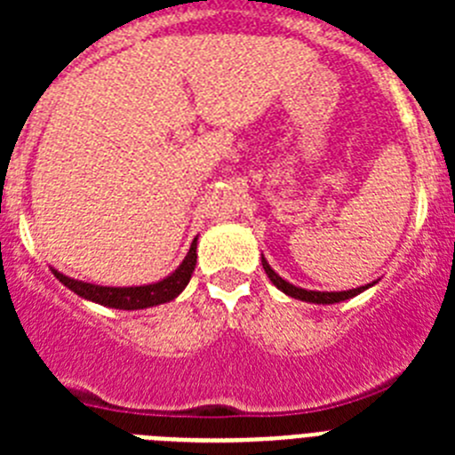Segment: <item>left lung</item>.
<instances>
[{"instance_id":"left-lung-1","label":"left lung","mask_w":455,"mask_h":455,"mask_svg":"<svg viewBox=\"0 0 455 455\" xmlns=\"http://www.w3.org/2000/svg\"><path fill=\"white\" fill-rule=\"evenodd\" d=\"M262 267L264 271H267V275L271 277V283L275 284L280 291H284L287 296H291V299H299V300H305V303H316V305H332V303H339V300H347V299H353V296H357V293H363L364 289H369L371 284H367V287H357V289H348V291H307V289H300L296 287V284L287 283V280H283V277L277 275L275 271H273L271 267H268V262L262 257Z\"/></svg>"}]
</instances>
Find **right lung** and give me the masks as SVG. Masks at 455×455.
I'll list each match as a JSON object with an SVG mask.
<instances>
[{
  "label": "right lung",
  "instance_id": "obj_1",
  "mask_svg": "<svg viewBox=\"0 0 455 455\" xmlns=\"http://www.w3.org/2000/svg\"><path fill=\"white\" fill-rule=\"evenodd\" d=\"M196 262H198V252H196V239H193L191 248H188V255L184 257V262L171 275L164 277V280H159L155 284H143V287H102V284L82 283V280L68 277L63 273L54 271V268H52V273L70 291H75L82 299L92 300V303L107 305V307L116 309H146L152 307V305H162L172 299H178L180 293L184 291V287L188 284V280H191Z\"/></svg>",
  "mask_w": 455,
  "mask_h": 455
}]
</instances>
